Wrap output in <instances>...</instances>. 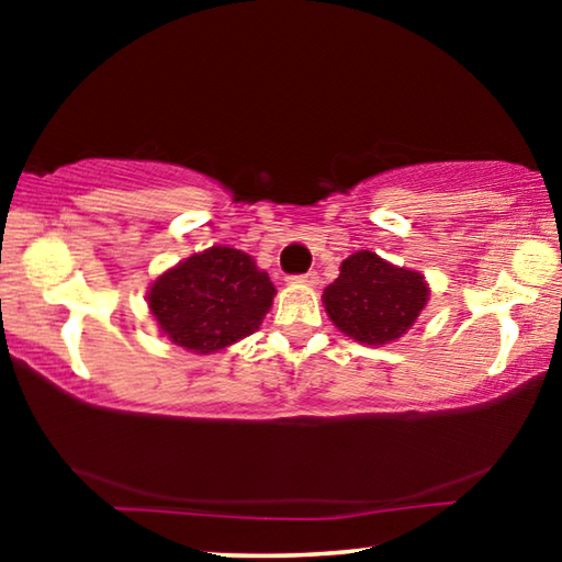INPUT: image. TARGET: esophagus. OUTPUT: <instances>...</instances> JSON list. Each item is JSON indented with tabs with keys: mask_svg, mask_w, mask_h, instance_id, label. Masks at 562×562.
I'll return each instance as SVG.
<instances>
[{
	"mask_svg": "<svg viewBox=\"0 0 562 562\" xmlns=\"http://www.w3.org/2000/svg\"><path fill=\"white\" fill-rule=\"evenodd\" d=\"M296 283H304V286H317L319 283V273L317 271H310V273H302V276H294Z\"/></svg>",
	"mask_w": 562,
	"mask_h": 562,
	"instance_id": "obj_1",
	"label": "esophagus"
}]
</instances>
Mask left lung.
I'll return each mask as SVG.
<instances>
[{
    "label": "left lung",
    "mask_w": 562,
    "mask_h": 562,
    "mask_svg": "<svg viewBox=\"0 0 562 562\" xmlns=\"http://www.w3.org/2000/svg\"><path fill=\"white\" fill-rule=\"evenodd\" d=\"M427 296L429 289L419 273L391 266L371 250L342 260L340 276L322 294L329 319L366 345L402 337L425 310Z\"/></svg>",
    "instance_id": "left-lung-1"
}]
</instances>
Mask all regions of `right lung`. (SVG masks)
I'll use <instances>...</instances> for the list:
<instances>
[{"mask_svg":"<svg viewBox=\"0 0 562 562\" xmlns=\"http://www.w3.org/2000/svg\"><path fill=\"white\" fill-rule=\"evenodd\" d=\"M273 296V283L256 260L214 245L160 276L148 306L171 342L206 356L256 333Z\"/></svg>","mask_w":562,"mask_h":562,"instance_id":"1","label":"right lung"}]
</instances>
